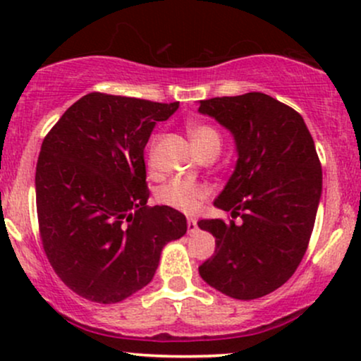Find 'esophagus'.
<instances>
[{
	"label": "esophagus",
	"instance_id": "obj_1",
	"mask_svg": "<svg viewBox=\"0 0 361 361\" xmlns=\"http://www.w3.org/2000/svg\"><path fill=\"white\" fill-rule=\"evenodd\" d=\"M197 221H193V219H188V234L192 235V234H195L197 233Z\"/></svg>",
	"mask_w": 361,
	"mask_h": 361
}]
</instances>
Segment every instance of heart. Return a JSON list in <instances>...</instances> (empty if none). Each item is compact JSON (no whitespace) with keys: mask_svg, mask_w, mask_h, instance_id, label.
Instances as JSON below:
<instances>
[{"mask_svg":"<svg viewBox=\"0 0 361 361\" xmlns=\"http://www.w3.org/2000/svg\"><path fill=\"white\" fill-rule=\"evenodd\" d=\"M188 137L192 140L193 149L198 152L209 147H221V137L214 127L205 123H190ZM207 197L205 186L190 183L185 180H175L164 185L157 193V200L161 204L171 207V209L181 210V212L192 214L200 207Z\"/></svg>","mask_w":361,"mask_h":361,"instance_id":"1","label":"heart"}]
</instances>
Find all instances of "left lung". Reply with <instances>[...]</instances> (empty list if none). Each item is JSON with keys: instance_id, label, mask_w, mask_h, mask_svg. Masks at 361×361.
I'll use <instances>...</instances> for the list:
<instances>
[{"instance_id": "1", "label": "left lung", "mask_w": 361, "mask_h": 361, "mask_svg": "<svg viewBox=\"0 0 361 361\" xmlns=\"http://www.w3.org/2000/svg\"><path fill=\"white\" fill-rule=\"evenodd\" d=\"M198 114L233 135L238 161L214 205L241 217L198 221L215 238L198 273L224 295L259 299L293 275L307 250L322 192L316 146L295 110L258 91L202 100Z\"/></svg>"}]
</instances>
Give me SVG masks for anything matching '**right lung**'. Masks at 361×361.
<instances>
[{
  "mask_svg": "<svg viewBox=\"0 0 361 361\" xmlns=\"http://www.w3.org/2000/svg\"><path fill=\"white\" fill-rule=\"evenodd\" d=\"M180 103L90 93L64 111L40 147L37 215L49 263L78 295L117 304L152 280L186 217L147 207L144 147Z\"/></svg>",
  "mask_w": 361,
  "mask_h": 361,
  "instance_id": "add662e5",
  "label": "right lung"
}]
</instances>
